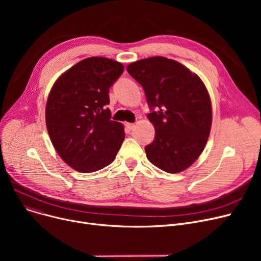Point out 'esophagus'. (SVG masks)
I'll use <instances>...</instances> for the list:
<instances>
[{"instance_id": "34e87169", "label": "esophagus", "mask_w": 261, "mask_h": 261, "mask_svg": "<svg viewBox=\"0 0 261 261\" xmlns=\"http://www.w3.org/2000/svg\"><path fill=\"white\" fill-rule=\"evenodd\" d=\"M134 127H135L134 123H131V122H128V123H126V128H127L129 131L133 130V129H134Z\"/></svg>"}]
</instances>
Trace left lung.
<instances>
[{
	"instance_id": "obj_1",
	"label": "left lung",
	"mask_w": 261,
	"mask_h": 261,
	"mask_svg": "<svg viewBox=\"0 0 261 261\" xmlns=\"http://www.w3.org/2000/svg\"><path fill=\"white\" fill-rule=\"evenodd\" d=\"M127 72L143 87L155 129L147 159L158 168L176 173L202 153L212 127L208 92L198 75L165 57L133 62Z\"/></svg>"
}]
</instances>
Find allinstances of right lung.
Listing matches in <instances>:
<instances>
[{
	"mask_svg": "<svg viewBox=\"0 0 261 261\" xmlns=\"http://www.w3.org/2000/svg\"><path fill=\"white\" fill-rule=\"evenodd\" d=\"M123 73L117 61L91 57L62 74L53 86L45 109L49 139L75 170L94 172L111 164L125 140L120 122L111 120L110 88Z\"/></svg>",
	"mask_w": 261,
	"mask_h": 261,
	"instance_id": "obj_1",
	"label": "right lung"
}]
</instances>
